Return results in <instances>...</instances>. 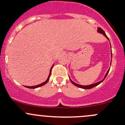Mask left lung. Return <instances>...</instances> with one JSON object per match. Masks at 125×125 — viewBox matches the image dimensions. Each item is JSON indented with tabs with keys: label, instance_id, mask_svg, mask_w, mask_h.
<instances>
[{
	"label": "left lung",
	"instance_id": "1",
	"mask_svg": "<svg viewBox=\"0 0 125 125\" xmlns=\"http://www.w3.org/2000/svg\"><path fill=\"white\" fill-rule=\"evenodd\" d=\"M97 32H99V33L102 34H103V36H104V37H106V39H108V40L109 41V39H108V37H107V36H106V34H105V32H104V31H103V30H102V28H97ZM109 43H110V42H109ZM110 45H111V44H110ZM111 57H112V51H111ZM111 61H112V60H111L110 65H111ZM109 70H110V68H109V70H108V71H107V73H106L105 75H104V78H103V79H102L101 81H99V82H98L95 83L91 84V85H79V84H77V83H76L74 82H73V80H72L71 79H70V80H71V82L72 83H73L74 85H75V86H77V87H79V88H82V89H91V88H94V87L97 86V85H99V84L101 83L102 82H103V80H104V79H105V78L106 77L107 75H108V73H109Z\"/></svg>",
	"mask_w": 125,
	"mask_h": 125
}]
</instances>
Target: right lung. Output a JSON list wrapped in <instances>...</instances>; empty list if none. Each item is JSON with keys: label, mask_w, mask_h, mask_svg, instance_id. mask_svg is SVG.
<instances>
[{"label": "right lung", "mask_w": 125, "mask_h": 125, "mask_svg": "<svg viewBox=\"0 0 125 125\" xmlns=\"http://www.w3.org/2000/svg\"><path fill=\"white\" fill-rule=\"evenodd\" d=\"M53 65L52 66V67H51V68L50 69V74H49V76L48 77L47 80H46L45 82H44L42 83L39 84V85H36V86H25L26 88H30V89H35V88H39V87H40L42 86H43L44 85H45V84L47 83V82H48L49 79H50V75H51V70H52V67H53Z\"/></svg>", "instance_id": "1"}]
</instances>
